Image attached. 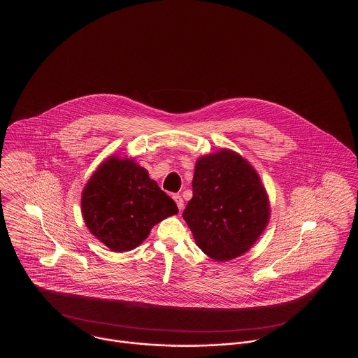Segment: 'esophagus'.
Segmentation results:
<instances>
[{
  "mask_svg": "<svg viewBox=\"0 0 358 358\" xmlns=\"http://www.w3.org/2000/svg\"><path fill=\"white\" fill-rule=\"evenodd\" d=\"M173 200L176 201V204H177L180 210L184 208V200H182V197L180 194H173Z\"/></svg>",
  "mask_w": 358,
  "mask_h": 358,
  "instance_id": "1",
  "label": "esophagus"
}]
</instances>
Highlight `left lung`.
Segmentation results:
<instances>
[{"mask_svg": "<svg viewBox=\"0 0 358 358\" xmlns=\"http://www.w3.org/2000/svg\"><path fill=\"white\" fill-rule=\"evenodd\" d=\"M184 209L197 245L215 260H231L251 248L264 231L270 205L254 168L231 150L201 157Z\"/></svg>", "mask_w": 358, "mask_h": 358, "instance_id": "obj_1", "label": "left lung"}]
</instances>
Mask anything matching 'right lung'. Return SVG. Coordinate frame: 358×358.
I'll return each instance as SVG.
<instances>
[{"label":"right lung","instance_id":"add662e5","mask_svg":"<svg viewBox=\"0 0 358 358\" xmlns=\"http://www.w3.org/2000/svg\"><path fill=\"white\" fill-rule=\"evenodd\" d=\"M178 208L134 161L111 157L95 171L82 196L90 232L114 252L136 248L157 222Z\"/></svg>","mask_w":358,"mask_h":358}]
</instances>
